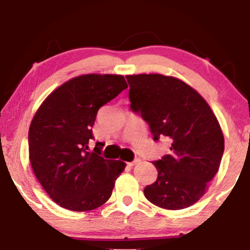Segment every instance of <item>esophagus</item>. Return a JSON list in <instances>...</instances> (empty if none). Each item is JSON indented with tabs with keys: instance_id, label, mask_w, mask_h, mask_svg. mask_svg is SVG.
<instances>
[{
	"instance_id": "34e87169",
	"label": "esophagus",
	"mask_w": 250,
	"mask_h": 250,
	"mask_svg": "<svg viewBox=\"0 0 250 250\" xmlns=\"http://www.w3.org/2000/svg\"><path fill=\"white\" fill-rule=\"evenodd\" d=\"M140 162H141V159H140V158H135L134 160H133V162H128V163H127V165L132 167V166L136 165V164H139Z\"/></svg>"
}]
</instances>
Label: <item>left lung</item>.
Listing matches in <instances>:
<instances>
[{
    "label": "left lung",
    "mask_w": 250,
    "mask_h": 250,
    "mask_svg": "<svg viewBox=\"0 0 250 250\" xmlns=\"http://www.w3.org/2000/svg\"><path fill=\"white\" fill-rule=\"evenodd\" d=\"M132 111L148 123L155 141L165 136L170 152L152 164L156 182L145 188L150 203L165 209H183L206 192L220 167L224 138L204 98L175 77L128 75Z\"/></svg>",
    "instance_id": "8db88e82"
}]
</instances>
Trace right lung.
<instances>
[{"instance_id": "1", "label": "right lung", "mask_w": 250, "mask_h": 250, "mask_svg": "<svg viewBox=\"0 0 250 250\" xmlns=\"http://www.w3.org/2000/svg\"><path fill=\"white\" fill-rule=\"evenodd\" d=\"M125 88L122 75H83L54 90L36 111L28 132L30 164L59 206L87 211L110 198L125 163L101 157L100 142L90 152L88 142L99 109Z\"/></svg>"}]
</instances>
